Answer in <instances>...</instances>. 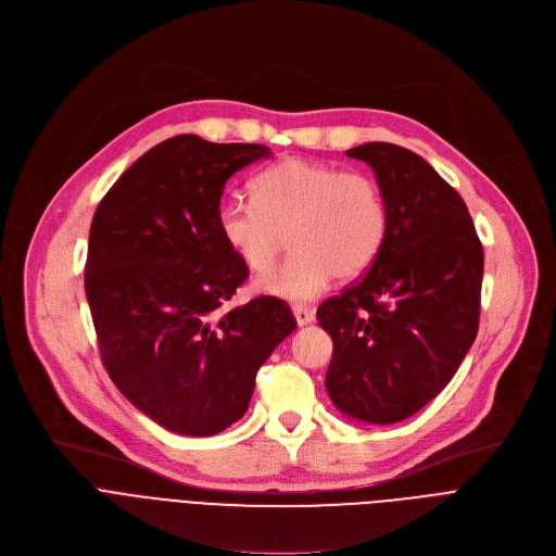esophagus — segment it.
<instances>
[{
	"instance_id": "obj_1",
	"label": "esophagus",
	"mask_w": 556,
	"mask_h": 556,
	"mask_svg": "<svg viewBox=\"0 0 556 556\" xmlns=\"http://www.w3.org/2000/svg\"><path fill=\"white\" fill-rule=\"evenodd\" d=\"M293 316H295V323L305 327L314 320V309L312 307H305V305H293Z\"/></svg>"
}]
</instances>
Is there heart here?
Instances as JSON below:
<instances>
[{"label":"heart","mask_w":556,"mask_h":556,"mask_svg":"<svg viewBox=\"0 0 556 556\" xmlns=\"http://www.w3.org/2000/svg\"><path fill=\"white\" fill-rule=\"evenodd\" d=\"M253 202L225 200L218 231L253 274L269 271L289 236L291 258L265 276L258 289L303 305L336 278H354L376 258L388 231V202L365 170L285 157L251 182Z\"/></svg>","instance_id":"heart-1"}]
</instances>
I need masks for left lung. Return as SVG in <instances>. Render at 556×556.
<instances>
[{
	"mask_svg": "<svg viewBox=\"0 0 556 556\" xmlns=\"http://www.w3.org/2000/svg\"><path fill=\"white\" fill-rule=\"evenodd\" d=\"M371 166L388 231L369 271L316 316L333 340L325 388L365 422L390 425L430 403L479 331L483 244L463 198L409 149L348 151Z\"/></svg>",
	"mask_w": 556,
	"mask_h": 556,
	"instance_id": "8db88e82",
	"label": "left lung"
}]
</instances>
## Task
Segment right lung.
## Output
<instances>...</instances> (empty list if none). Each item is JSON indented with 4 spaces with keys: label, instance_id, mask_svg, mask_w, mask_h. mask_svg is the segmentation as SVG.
Returning a JSON list of instances; mask_svg holds the SVG:
<instances>
[{
    "label": "right lung",
    "instance_id": "1",
    "mask_svg": "<svg viewBox=\"0 0 556 556\" xmlns=\"http://www.w3.org/2000/svg\"><path fill=\"white\" fill-rule=\"evenodd\" d=\"M265 144L176 136L98 204L84 289L115 388L182 437H213L249 407L255 374L295 329L274 295L229 307L249 269L218 231L225 182Z\"/></svg>",
    "mask_w": 556,
    "mask_h": 556
}]
</instances>
